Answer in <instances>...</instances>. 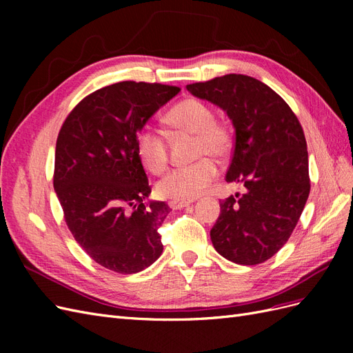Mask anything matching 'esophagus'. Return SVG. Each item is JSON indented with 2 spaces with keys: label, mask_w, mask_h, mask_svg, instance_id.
I'll return each instance as SVG.
<instances>
[{
  "label": "esophagus",
  "mask_w": 353,
  "mask_h": 353,
  "mask_svg": "<svg viewBox=\"0 0 353 353\" xmlns=\"http://www.w3.org/2000/svg\"><path fill=\"white\" fill-rule=\"evenodd\" d=\"M193 205V200H181V199H174L169 201V206L172 209H183V208H188Z\"/></svg>",
  "instance_id": "34e87169"
}]
</instances>
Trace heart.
Returning a JSON list of instances; mask_svg holds the SVG:
<instances>
[{
	"label": "heart",
	"instance_id": "1",
	"mask_svg": "<svg viewBox=\"0 0 353 353\" xmlns=\"http://www.w3.org/2000/svg\"><path fill=\"white\" fill-rule=\"evenodd\" d=\"M165 121L175 130L196 134L193 165L174 168L157 183L162 197L191 200L201 193L218 176L216 157L225 160L234 148V132L228 122L215 119L210 105L199 99H185L170 109ZM137 154L143 166L152 174L163 172L168 165V150L163 135L150 126H144L135 138Z\"/></svg>",
	"mask_w": 353,
	"mask_h": 353
}]
</instances>
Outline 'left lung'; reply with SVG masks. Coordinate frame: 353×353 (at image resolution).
<instances>
[{
    "label": "left lung",
    "instance_id": "1",
    "mask_svg": "<svg viewBox=\"0 0 353 353\" xmlns=\"http://www.w3.org/2000/svg\"><path fill=\"white\" fill-rule=\"evenodd\" d=\"M187 90L219 105L236 130L225 179L245 190L221 201L210 230L213 248L239 265L268 261L290 239L311 190L302 125L279 94L245 74H223Z\"/></svg>",
    "mask_w": 353,
    "mask_h": 353
}]
</instances>
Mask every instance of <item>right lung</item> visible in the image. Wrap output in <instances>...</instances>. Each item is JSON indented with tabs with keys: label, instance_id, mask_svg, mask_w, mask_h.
<instances>
[{
	"label": "right lung",
	"instance_id": "right-lung-1",
	"mask_svg": "<svg viewBox=\"0 0 353 353\" xmlns=\"http://www.w3.org/2000/svg\"><path fill=\"white\" fill-rule=\"evenodd\" d=\"M181 90L125 81L78 103L56 144L54 190L72 236L92 261L119 274L145 270L163 252L159 228L165 201H148L152 187L135 138Z\"/></svg>",
	"mask_w": 353,
	"mask_h": 353
}]
</instances>
